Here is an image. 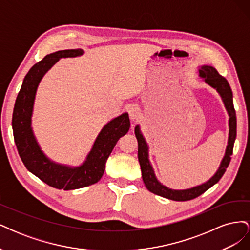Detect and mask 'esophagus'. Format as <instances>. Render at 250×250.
<instances>
[{
	"instance_id": "34e87169",
	"label": "esophagus",
	"mask_w": 250,
	"mask_h": 250,
	"mask_svg": "<svg viewBox=\"0 0 250 250\" xmlns=\"http://www.w3.org/2000/svg\"><path fill=\"white\" fill-rule=\"evenodd\" d=\"M128 113H129V117L132 121L138 120L141 117V110L138 106H135V105H132V106L129 107V109H128Z\"/></svg>"
}]
</instances>
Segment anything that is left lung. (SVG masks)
Here are the masks:
<instances>
[{"mask_svg": "<svg viewBox=\"0 0 250 250\" xmlns=\"http://www.w3.org/2000/svg\"><path fill=\"white\" fill-rule=\"evenodd\" d=\"M199 76L203 78V80L206 81L208 85L217 89V92L220 94L222 100L224 102L225 108L229 115V145L226 147V151H225V155L221 162L220 167H219L218 171L215 173V175L209 180H208L207 183H204L197 187H194L192 188H187V190H172V188L163 186L160 181L156 179L154 171L152 169V166H151L148 160V146L145 139L143 137V134L141 133L140 126L139 125L135 126V129H134V133H135V137H137L138 145H139L138 157L141 165L142 177H143L144 184H145L146 188L151 193L162 196V197L168 198L171 200H175V201H187V200H191L198 197V196L208 191L210 187H213L221 179L231 160L230 156L232 154L233 144L237 135L236 110H234V107H233L232 92L228 80H226L223 76H221L215 67L210 65H202L199 69Z\"/></svg>", "mask_w": 250, "mask_h": 250, "instance_id": "obj_1", "label": "left lung"}]
</instances>
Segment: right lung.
Listing matches in <instances>:
<instances>
[{
	"instance_id": "right-lung-1",
	"label": "right lung",
	"mask_w": 250,
	"mask_h": 250,
	"mask_svg": "<svg viewBox=\"0 0 250 250\" xmlns=\"http://www.w3.org/2000/svg\"><path fill=\"white\" fill-rule=\"evenodd\" d=\"M82 54L83 50L81 49L57 51L35 63L22 81L12 115L14 142L25 167L44 184L64 191L98 183L103 175L105 164L113 147L119 139L128 132L130 127L129 117L126 112L111 120L97 137L86 161L76 168L51 162L41 150L31 128L34 98L39 83L59 58L76 57Z\"/></svg>"
}]
</instances>
